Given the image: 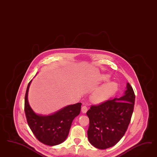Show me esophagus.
<instances>
[{
  "label": "esophagus",
  "instance_id": "34e87169",
  "mask_svg": "<svg viewBox=\"0 0 157 157\" xmlns=\"http://www.w3.org/2000/svg\"><path fill=\"white\" fill-rule=\"evenodd\" d=\"M87 106H83L82 107V109H81V110H82V112L83 113H86L87 112Z\"/></svg>",
  "mask_w": 157,
  "mask_h": 157
}]
</instances>
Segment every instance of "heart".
<instances>
[{"instance_id":"1","label":"heart","mask_w":157,"mask_h":157,"mask_svg":"<svg viewBox=\"0 0 157 157\" xmlns=\"http://www.w3.org/2000/svg\"><path fill=\"white\" fill-rule=\"evenodd\" d=\"M109 76L103 75L102 80L104 82L109 80ZM118 89V85L113 81L105 83L97 89L91 95V100L95 104H101L107 101L112 97Z\"/></svg>"}]
</instances>
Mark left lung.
<instances>
[{"label": "left lung", "mask_w": 157, "mask_h": 157, "mask_svg": "<svg viewBox=\"0 0 157 157\" xmlns=\"http://www.w3.org/2000/svg\"><path fill=\"white\" fill-rule=\"evenodd\" d=\"M135 100L133 89L127 83L121 97L91 106L86 113L90 122L87 136L93 146L106 149L119 142L131 121Z\"/></svg>", "instance_id": "1"}]
</instances>
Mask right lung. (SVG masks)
Returning <instances> with one entry per match:
<instances>
[{
  "label": "right lung",
  "mask_w": 157,
  "mask_h": 157,
  "mask_svg": "<svg viewBox=\"0 0 157 157\" xmlns=\"http://www.w3.org/2000/svg\"><path fill=\"white\" fill-rule=\"evenodd\" d=\"M32 80L29 83L25 97V112L29 126L40 142L56 146L64 142L72 122L81 112V102L70 105L48 115L36 113L29 104L28 92Z\"/></svg>",
  "instance_id": "right-lung-1"
}]
</instances>
